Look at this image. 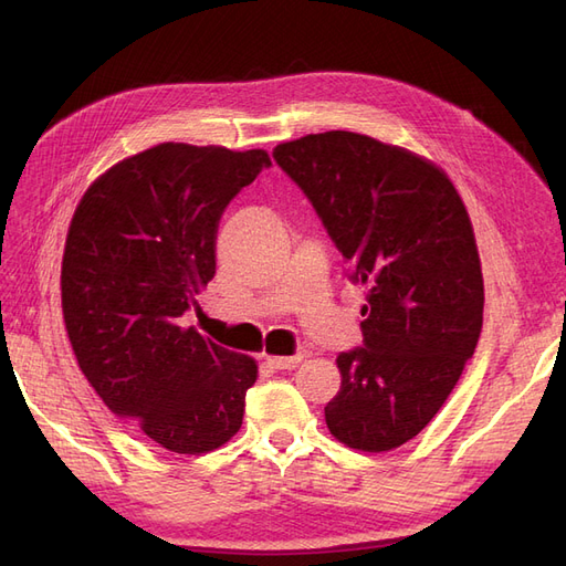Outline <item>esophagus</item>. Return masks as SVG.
Wrapping results in <instances>:
<instances>
[{
	"label": "esophagus",
	"mask_w": 566,
	"mask_h": 566,
	"mask_svg": "<svg viewBox=\"0 0 566 566\" xmlns=\"http://www.w3.org/2000/svg\"><path fill=\"white\" fill-rule=\"evenodd\" d=\"M302 358H304L302 354H295V356H266V364L271 368H276V370H290V368L300 366Z\"/></svg>",
	"instance_id": "obj_1"
}]
</instances>
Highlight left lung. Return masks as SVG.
<instances>
[{
	"label": "left lung",
	"mask_w": 566,
	"mask_h": 566,
	"mask_svg": "<svg viewBox=\"0 0 566 566\" xmlns=\"http://www.w3.org/2000/svg\"><path fill=\"white\" fill-rule=\"evenodd\" d=\"M366 287L364 347L337 356L331 434L382 453L422 432L474 354L484 279L458 188L432 160L333 129L273 148Z\"/></svg>",
	"instance_id": "8db88e82"
}]
</instances>
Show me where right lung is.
I'll use <instances>...</instances> for the list:
<instances>
[{
	"label": "right lung",
	"mask_w": 566,
	"mask_h": 566,
	"mask_svg": "<svg viewBox=\"0 0 566 566\" xmlns=\"http://www.w3.org/2000/svg\"><path fill=\"white\" fill-rule=\"evenodd\" d=\"M269 165L262 148L158 144L94 179L67 227L61 306L77 366L167 451L210 453L243 424L256 361L181 316L214 279L221 212Z\"/></svg>",
	"instance_id": "obj_1"
}]
</instances>
